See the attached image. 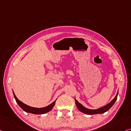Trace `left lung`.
Masks as SVG:
<instances>
[{"label":"left lung","instance_id":"8db88e82","mask_svg":"<svg viewBox=\"0 0 131 131\" xmlns=\"http://www.w3.org/2000/svg\"><path fill=\"white\" fill-rule=\"evenodd\" d=\"M118 92H117V94L114 97V99L111 101V102L108 103V105H106V106H103L102 108H100L97 109H89L85 108L84 106H82L81 103L78 102V101L75 99V103L77 105V106L78 109H79V111H81V112L84 113L85 114L87 115H95V114H103V113H105L106 111H108L109 109H110L111 107L113 106V105L114 104L115 102H116L117 97H118Z\"/></svg>","mask_w":131,"mask_h":131}]
</instances>
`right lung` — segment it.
Returning <instances> with one entry per match:
<instances>
[{
  "mask_svg": "<svg viewBox=\"0 0 131 131\" xmlns=\"http://www.w3.org/2000/svg\"><path fill=\"white\" fill-rule=\"evenodd\" d=\"M13 95H14V97L15 98V100L16 101V102L17 103V104L19 105V106L22 108L23 111H25L26 112H28V113H31V114H45V113H47L51 110V109L53 108V107L54 106V104H55V102L56 101H54L53 103H52L51 104H50L49 105H48V106L46 107H44V108H34V107H31L29 106L28 105H27L25 103H23V102H21L20 101H19L18 99L17 98V97L16 96V95H15L14 92H13Z\"/></svg>",
  "mask_w": 131,
  "mask_h": 131,
  "instance_id": "right-lung-1",
  "label": "right lung"
}]
</instances>
